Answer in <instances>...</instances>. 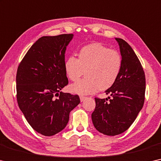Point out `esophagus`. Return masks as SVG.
Wrapping results in <instances>:
<instances>
[{"label":"esophagus","mask_w":161,"mask_h":161,"mask_svg":"<svg viewBox=\"0 0 161 161\" xmlns=\"http://www.w3.org/2000/svg\"><path fill=\"white\" fill-rule=\"evenodd\" d=\"M86 98H87V97H86V96H80V100L81 102H82V101H83L84 100H86Z\"/></svg>","instance_id":"obj_1"}]
</instances>
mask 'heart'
I'll list each match as a JSON object with an SVG mask.
<instances>
[{
    "mask_svg": "<svg viewBox=\"0 0 161 161\" xmlns=\"http://www.w3.org/2000/svg\"><path fill=\"white\" fill-rule=\"evenodd\" d=\"M65 71L70 80L77 81L84 73L86 78L70 86V90L80 95L91 94L107 90L114 84L122 70V59L117 51L100 43L83 47L78 59L70 56L65 60Z\"/></svg>",
    "mask_w": 161,
    "mask_h": 161,
    "instance_id": "obj_1",
    "label": "heart"
}]
</instances>
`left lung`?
Here are the masks:
<instances>
[{"label": "left lung", "mask_w": 161, "mask_h": 161, "mask_svg": "<svg viewBox=\"0 0 161 161\" xmlns=\"http://www.w3.org/2000/svg\"><path fill=\"white\" fill-rule=\"evenodd\" d=\"M122 59V70L112 87L105 91L107 98H95L91 114L93 125L103 135L114 136L125 132L135 122L145 101V76L139 59L127 42L115 38Z\"/></svg>", "instance_id": "1"}]
</instances>
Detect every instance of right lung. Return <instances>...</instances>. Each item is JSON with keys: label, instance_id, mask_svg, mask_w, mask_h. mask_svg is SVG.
Instances as JSON below:
<instances>
[{"label": "right lung", "instance_id": "obj_1", "mask_svg": "<svg viewBox=\"0 0 161 161\" xmlns=\"http://www.w3.org/2000/svg\"><path fill=\"white\" fill-rule=\"evenodd\" d=\"M73 34L44 36L32 45L18 67L17 102L27 122L44 136L65 129L78 95L63 93L68 85L65 54Z\"/></svg>", "mask_w": 161, "mask_h": 161}]
</instances>
